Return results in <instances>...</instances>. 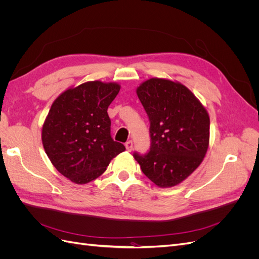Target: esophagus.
<instances>
[{
  "label": "esophagus",
  "mask_w": 259,
  "mask_h": 259,
  "mask_svg": "<svg viewBox=\"0 0 259 259\" xmlns=\"http://www.w3.org/2000/svg\"><path fill=\"white\" fill-rule=\"evenodd\" d=\"M125 148H126L127 151L133 150V142H132V140H128V142H126V144H125Z\"/></svg>",
  "instance_id": "34e87169"
}]
</instances>
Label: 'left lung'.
<instances>
[{
  "mask_svg": "<svg viewBox=\"0 0 259 259\" xmlns=\"http://www.w3.org/2000/svg\"><path fill=\"white\" fill-rule=\"evenodd\" d=\"M150 122V148L134 152L143 173L159 187L182 183L205 156L209 139L206 110L186 86L150 79L137 89Z\"/></svg>",
  "mask_w": 259,
  "mask_h": 259,
  "instance_id": "left-lung-1",
  "label": "left lung"
}]
</instances>
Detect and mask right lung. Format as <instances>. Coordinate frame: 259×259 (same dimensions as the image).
<instances>
[{"label":"right lung","instance_id":"right-lung-1","mask_svg":"<svg viewBox=\"0 0 259 259\" xmlns=\"http://www.w3.org/2000/svg\"><path fill=\"white\" fill-rule=\"evenodd\" d=\"M120 85L86 82L64 92L54 101L42 128L45 152L60 174L75 184H86L106 170L125 150L111 137L108 107Z\"/></svg>","mask_w":259,"mask_h":259}]
</instances>
